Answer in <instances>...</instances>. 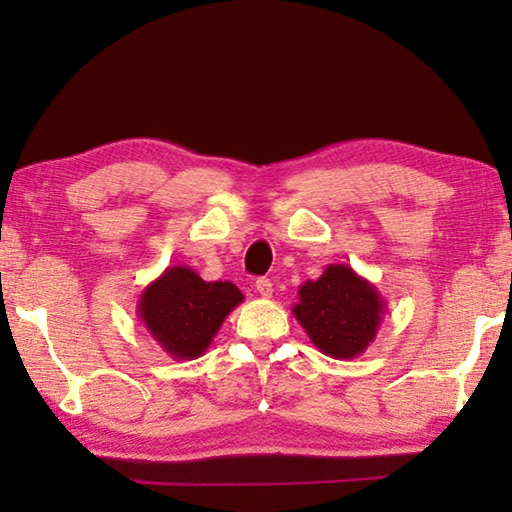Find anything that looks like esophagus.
Masks as SVG:
<instances>
[{
	"label": "esophagus",
	"instance_id": "esophagus-1",
	"mask_svg": "<svg viewBox=\"0 0 512 512\" xmlns=\"http://www.w3.org/2000/svg\"><path fill=\"white\" fill-rule=\"evenodd\" d=\"M255 291H257L262 298H271V296H273V284H271V280H266V277H259V280L255 282Z\"/></svg>",
	"mask_w": 512,
	"mask_h": 512
}]
</instances>
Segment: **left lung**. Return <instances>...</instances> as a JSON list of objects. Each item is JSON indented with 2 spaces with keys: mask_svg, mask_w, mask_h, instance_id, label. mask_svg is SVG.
I'll return each instance as SVG.
<instances>
[{
  "mask_svg": "<svg viewBox=\"0 0 512 512\" xmlns=\"http://www.w3.org/2000/svg\"><path fill=\"white\" fill-rule=\"evenodd\" d=\"M298 296L293 316L311 343L332 359H354L366 352L386 314V300L375 284L348 264L325 266L318 280L302 284Z\"/></svg>",
  "mask_w": 512,
  "mask_h": 512,
  "instance_id": "8db88e82",
  "label": "left lung"
}]
</instances>
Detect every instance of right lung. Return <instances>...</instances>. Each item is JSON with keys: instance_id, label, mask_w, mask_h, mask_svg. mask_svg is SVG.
Instances as JSON below:
<instances>
[{"instance_id": "1", "label": "right lung", "mask_w": 512, "mask_h": 512, "mask_svg": "<svg viewBox=\"0 0 512 512\" xmlns=\"http://www.w3.org/2000/svg\"><path fill=\"white\" fill-rule=\"evenodd\" d=\"M244 302L232 282H205L194 268L169 266L137 300V318L171 359L205 354L225 316Z\"/></svg>"}]
</instances>
